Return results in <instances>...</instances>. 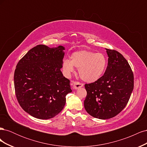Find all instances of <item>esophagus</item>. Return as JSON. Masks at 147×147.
Instances as JSON below:
<instances>
[{
    "instance_id": "34e87169",
    "label": "esophagus",
    "mask_w": 147,
    "mask_h": 147,
    "mask_svg": "<svg viewBox=\"0 0 147 147\" xmlns=\"http://www.w3.org/2000/svg\"><path fill=\"white\" fill-rule=\"evenodd\" d=\"M72 85L74 89L75 90H77V89L79 88H81L83 86V84L80 83L78 82H72Z\"/></svg>"
}]
</instances>
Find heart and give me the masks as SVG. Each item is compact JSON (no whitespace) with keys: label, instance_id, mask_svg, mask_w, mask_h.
I'll return each mask as SVG.
<instances>
[{"label":"heart","instance_id":"b5f03b06","mask_svg":"<svg viewBox=\"0 0 147 147\" xmlns=\"http://www.w3.org/2000/svg\"><path fill=\"white\" fill-rule=\"evenodd\" d=\"M71 60L64 59L63 69L67 74L74 71V67L78 69L79 75L83 81L92 83L99 80L104 74L107 59L105 56L100 53L82 50L72 53Z\"/></svg>","mask_w":147,"mask_h":147}]
</instances>
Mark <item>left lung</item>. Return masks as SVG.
Wrapping results in <instances>:
<instances>
[{
  "mask_svg": "<svg viewBox=\"0 0 147 147\" xmlns=\"http://www.w3.org/2000/svg\"><path fill=\"white\" fill-rule=\"evenodd\" d=\"M105 50L109 59L104 75L84 85L87 92L84 109L91 116L101 119L121 112L134 89V75L127 60L116 50Z\"/></svg>",
  "mask_w": 147,
  "mask_h": 147,
  "instance_id": "1",
  "label": "left lung"
}]
</instances>
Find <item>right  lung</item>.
<instances>
[{
  "label": "right lung",
  "mask_w": 147,
  "mask_h": 147,
  "mask_svg": "<svg viewBox=\"0 0 147 147\" xmlns=\"http://www.w3.org/2000/svg\"><path fill=\"white\" fill-rule=\"evenodd\" d=\"M65 48L38 45L20 60L14 74L15 94L20 106L31 116L55 117L63 109L72 92L70 80L61 71Z\"/></svg>",
  "instance_id": "right-lung-1"
}]
</instances>
